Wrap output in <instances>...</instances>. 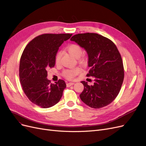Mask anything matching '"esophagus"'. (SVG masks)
I'll return each mask as SVG.
<instances>
[{
	"label": "esophagus",
	"mask_w": 146,
	"mask_h": 146,
	"mask_svg": "<svg viewBox=\"0 0 146 146\" xmlns=\"http://www.w3.org/2000/svg\"><path fill=\"white\" fill-rule=\"evenodd\" d=\"M74 84V83H73V82H70V83H68V84H67V87H69V86H72V85H73Z\"/></svg>",
	"instance_id": "obj_1"
}]
</instances>
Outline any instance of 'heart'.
<instances>
[{
  "label": "heart",
  "instance_id": "obj_1",
  "mask_svg": "<svg viewBox=\"0 0 146 146\" xmlns=\"http://www.w3.org/2000/svg\"><path fill=\"white\" fill-rule=\"evenodd\" d=\"M68 52L69 54L72 55L73 57L76 58H79L80 57V56L82 55L83 53V49L82 47L77 44H72V45H70L67 48ZM61 57V52H58L56 54L55 56V62L56 64H58L60 62ZM82 62L85 61V59H82L81 60ZM80 71V68H75L74 69L72 70H66L63 73V75L65 78H66L67 79L72 80L73 79L75 76H76L79 73Z\"/></svg>",
  "mask_w": 146,
  "mask_h": 146
}]
</instances>
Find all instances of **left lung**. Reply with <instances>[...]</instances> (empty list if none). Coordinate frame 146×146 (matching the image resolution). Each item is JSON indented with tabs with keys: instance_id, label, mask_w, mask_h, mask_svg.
<instances>
[{
	"instance_id": "obj_1",
	"label": "left lung",
	"mask_w": 146,
	"mask_h": 146,
	"mask_svg": "<svg viewBox=\"0 0 146 146\" xmlns=\"http://www.w3.org/2000/svg\"><path fill=\"white\" fill-rule=\"evenodd\" d=\"M71 41L84 48L88 55L87 76H94V83L88 85L82 81L84 90L80 98L87 106L100 109L110 104L121 88L124 70L122 57L111 40L97 33H87L73 36Z\"/></svg>"
}]
</instances>
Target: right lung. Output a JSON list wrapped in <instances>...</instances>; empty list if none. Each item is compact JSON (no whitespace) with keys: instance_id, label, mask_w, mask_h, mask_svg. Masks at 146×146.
I'll return each instance as SVG.
<instances>
[{"instance_id":"right-lung-1","label":"right lung","mask_w":146,"mask_h":146,"mask_svg":"<svg viewBox=\"0 0 146 146\" xmlns=\"http://www.w3.org/2000/svg\"><path fill=\"white\" fill-rule=\"evenodd\" d=\"M72 34H44L35 37L24 49L19 74L25 94L35 104L49 108L58 103L66 88L63 80L50 84L47 69L54 67L61 44Z\"/></svg>"}]
</instances>
